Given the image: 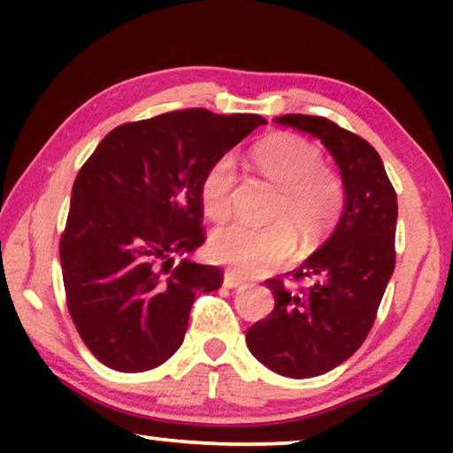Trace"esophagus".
<instances>
[{
    "label": "esophagus",
    "instance_id": "esophagus-1",
    "mask_svg": "<svg viewBox=\"0 0 453 453\" xmlns=\"http://www.w3.org/2000/svg\"><path fill=\"white\" fill-rule=\"evenodd\" d=\"M225 287H228V288H241V287H247V282L243 280V278H241L239 274H234L233 270H226L225 272Z\"/></svg>",
    "mask_w": 453,
    "mask_h": 453
}]
</instances>
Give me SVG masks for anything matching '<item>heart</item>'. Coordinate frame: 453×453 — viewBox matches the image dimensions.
<instances>
[{"label":"heart","mask_w":453,"mask_h":453,"mask_svg":"<svg viewBox=\"0 0 453 453\" xmlns=\"http://www.w3.org/2000/svg\"><path fill=\"white\" fill-rule=\"evenodd\" d=\"M259 171L278 185L272 225L251 226L233 222L210 239L216 262L231 265L241 276H259L278 268L293 256L296 234L315 245L332 231L346 203L342 177L324 165L319 148L295 134H274L253 148ZM237 166L222 154L203 171L200 202L203 214L216 222L231 214Z\"/></svg>","instance_id":"1"}]
</instances>
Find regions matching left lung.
I'll return each mask as SVG.
<instances>
[{
    "mask_svg": "<svg viewBox=\"0 0 453 453\" xmlns=\"http://www.w3.org/2000/svg\"><path fill=\"white\" fill-rule=\"evenodd\" d=\"M274 121L319 138L346 188L336 231L299 268L265 280L274 309L245 336L259 363L301 380L344 363L373 327L395 265L398 197L381 157L361 135L318 115Z\"/></svg>",
    "mask_w": 453,
    "mask_h": 453,
    "instance_id": "left-lung-1",
    "label": "left lung"
}]
</instances>
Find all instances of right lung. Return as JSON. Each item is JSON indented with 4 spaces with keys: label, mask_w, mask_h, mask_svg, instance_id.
I'll return each mask as SVG.
<instances>
[{
    "label": "right lung",
    "mask_w": 453,
    "mask_h": 453,
    "mask_svg": "<svg viewBox=\"0 0 453 453\" xmlns=\"http://www.w3.org/2000/svg\"><path fill=\"white\" fill-rule=\"evenodd\" d=\"M264 123L169 111L115 127L78 171L61 272L73 326L103 365L126 373L158 367L181 346L196 296L220 288V268L185 257L206 241L200 181Z\"/></svg>",
    "instance_id": "right-lung-1"
}]
</instances>
